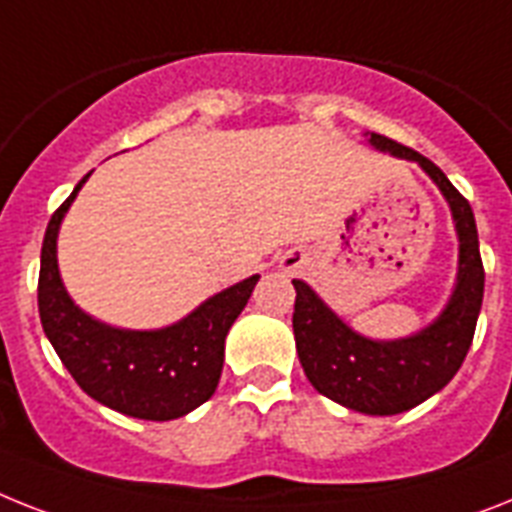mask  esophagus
<instances>
[{"label": "esophagus", "mask_w": 512, "mask_h": 512, "mask_svg": "<svg viewBox=\"0 0 512 512\" xmlns=\"http://www.w3.org/2000/svg\"><path fill=\"white\" fill-rule=\"evenodd\" d=\"M295 266H298L295 256H285V259H282V269H285V272H293Z\"/></svg>", "instance_id": "esophagus-1"}]
</instances>
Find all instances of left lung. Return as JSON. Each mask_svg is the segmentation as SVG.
Segmentation results:
<instances>
[{
    "label": "left lung",
    "instance_id": "8db88e82",
    "mask_svg": "<svg viewBox=\"0 0 512 512\" xmlns=\"http://www.w3.org/2000/svg\"><path fill=\"white\" fill-rule=\"evenodd\" d=\"M369 146L416 162L445 196L458 235L455 287L437 319L398 340H374L350 327L303 280L295 285L293 332L308 382L324 398L366 416H395L437 395L458 374L474 340L484 298V266L471 204L437 164L379 133H363Z\"/></svg>",
    "mask_w": 512,
    "mask_h": 512
}]
</instances>
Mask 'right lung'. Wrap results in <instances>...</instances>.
Listing matches in <instances>:
<instances>
[{
  "mask_svg": "<svg viewBox=\"0 0 512 512\" xmlns=\"http://www.w3.org/2000/svg\"><path fill=\"white\" fill-rule=\"evenodd\" d=\"M88 172L46 227L38 274V314L46 337L96 403L143 421H172L196 411L214 395L225 337L246 308L259 274L214 293L175 324L159 329H125L99 322L70 298L57 264V238Z\"/></svg>",
  "mask_w": 512,
  "mask_h": 512,
  "instance_id": "add662e5",
  "label": "right lung"
}]
</instances>
